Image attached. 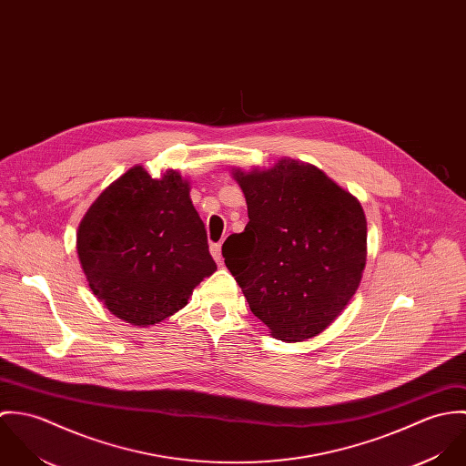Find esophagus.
I'll return each mask as SVG.
<instances>
[{
    "label": "esophagus",
    "mask_w": 466,
    "mask_h": 466,
    "mask_svg": "<svg viewBox=\"0 0 466 466\" xmlns=\"http://www.w3.org/2000/svg\"><path fill=\"white\" fill-rule=\"evenodd\" d=\"M220 249H222L220 242H218V244H211V246H209V253H211L213 260H215L218 266L222 264V253H220Z\"/></svg>",
    "instance_id": "34e87169"
}]
</instances>
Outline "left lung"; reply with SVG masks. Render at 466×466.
I'll use <instances>...</instances> for the list:
<instances>
[{"label": "left lung", "mask_w": 466, "mask_h": 466, "mask_svg": "<svg viewBox=\"0 0 466 466\" xmlns=\"http://www.w3.org/2000/svg\"><path fill=\"white\" fill-rule=\"evenodd\" d=\"M249 222L222 246L251 312L281 340L323 332L355 294L366 266L359 200L319 168L283 159L235 172Z\"/></svg>", "instance_id": "obj_1"}]
</instances>
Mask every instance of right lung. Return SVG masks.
<instances>
[{"mask_svg": "<svg viewBox=\"0 0 466 466\" xmlns=\"http://www.w3.org/2000/svg\"><path fill=\"white\" fill-rule=\"evenodd\" d=\"M76 251L93 294L136 327L176 314L217 268L188 183L172 170L152 179L134 167L104 190L78 226Z\"/></svg>", "mask_w": 466, "mask_h": 466, "instance_id": "1", "label": "right lung"}]
</instances>
